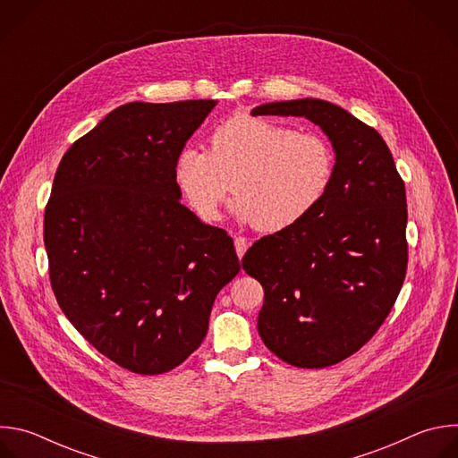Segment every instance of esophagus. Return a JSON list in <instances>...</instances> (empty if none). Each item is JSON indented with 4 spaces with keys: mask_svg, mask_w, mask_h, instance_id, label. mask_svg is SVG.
<instances>
[{
    "mask_svg": "<svg viewBox=\"0 0 458 458\" xmlns=\"http://www.w3.org/2000/svg\"><path fill=\"white\" fill-rule=\"evenodd\" d=\"M233 244H235V251H237V255H239V257H242V255H244V251L248 250V241H246L244 237H241V235H239V237H235V239H233Z\"/></svg>",
    "mask_w": 458,
    "mask_h": 458,
    "instance_id": "obj_1",
    "label": "esophagus"
}]
</instances>
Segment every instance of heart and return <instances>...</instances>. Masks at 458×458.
I'll use <instances>...</instances> for the list:
<instances>
[{
  "label": "heart",
  "mask_w": 458,
  "mask_h": 458,
  "mask_svg": "<svg viewBox=\"0 0 458 458\" xmlns=\"http://www.w3.org/2000/svg\"><path fill=\"white\" fill-rule=\"evenodd\" d=\"M210 150L186 147L175 161V181L190 208L207 223L219 221L232 191L233 214L259 232H286L328 195L335 150L315 132L267 117L239 114L219 123Z\"/></svg>",
  "instance_id": "heart-1"
}]
</instances>
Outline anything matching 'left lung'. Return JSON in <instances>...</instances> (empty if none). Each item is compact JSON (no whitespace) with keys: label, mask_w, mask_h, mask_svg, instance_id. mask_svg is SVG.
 I'll use <instances>...</instances> for the list:
<instances>
[{"label":"left lung","mask_w":458,"mask_h":458,"mask_svg":"<svg viewBox=\"0 0 458 458\" xmlns=\"http://www.w3.org/2000/svg\"><path fill=\"white\" fill-rule=\"evenodd\" d=\"M251 115L306 117L335 150V177L317 210L242 257L265 290L257 328L267 348L297 368L332 366L377 334L403 288L404 181L377 130L334 103L279 101Z\"/></svg>","instance_id":"1"}]
</instances>
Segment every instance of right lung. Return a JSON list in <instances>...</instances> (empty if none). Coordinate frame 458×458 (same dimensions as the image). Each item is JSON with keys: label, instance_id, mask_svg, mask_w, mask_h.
<instances>
[{"label": "right lung", "instance_id": "add662e5", "mask_svg": "<svg viewBox=\"0 0 458 458\" xmlns=\"http://www.w3.org/2000/svg\"><path fill=\"white\" fill-rule=\"evenodd\" d=\"M214 99L128 103L63 156L45 208L52 292L106 359L140 373L198 350L241 270L232 237L181 205L175 161Z\"/></svg>", "mask_w": 458, "mask_h": 458}]
</instances>
